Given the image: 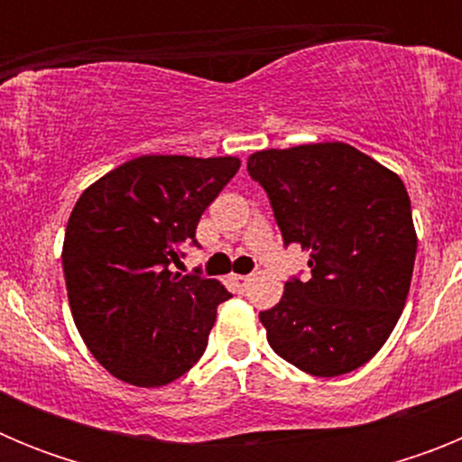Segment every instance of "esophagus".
<instances>
[{
    "label": "esophagus",
    "instance_id": "esophagus-1",
    "mask_svg": "<svg viewBox=\"0 0 462 462\" xmlns=\"http://www.w3.org/2000/svg\"><path fill=\"white\" fill-rule=\"evenodd\" d=\"M231 282H234V284H236V287H238V289H243L245 284L250 282V277H247V275H231Z\"/></svg>",
    "mask_w": 462,
    "mask_h": 462
}]
</instances>
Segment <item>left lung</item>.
<instances>
[{
	"label": "left lung",
	"instance_id": "1",
	"mask_svg": "<svg viewBox=\"0 0 462 462\" xmlns=\"http://www.w3.org/2000/svg\"><path fill=\"white\" fill-rule=\"evenodd\" d=\"M284 245L310 252L312 277L259 312L273 352L314 377L368 363L398 324L416 256L405 185L346 143L261 150L247 159Z\"/></svg>",
	"mask_w": 462,
	"mask_h": 462
}]
</instances>
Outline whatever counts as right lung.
Here are the masks:
<instances>
[{
	"label": "right lung",
	"instance_id": "add662e5",
	"mask_svg": "<svg viewBox=\"0 0 462 462\" xmlns=\"http://www.w3.org/2000/svg\"><path fill=\"white\" fill-rule=\"evenodd\" d=\"M238 157L143 154L80 194L62 247L69 305L92 356L122 382L166 386L203 356L217 280L171 271Z\"/></svg>",
	"mask_w": 462,
	"mask_h": 462
}]
</instances>
